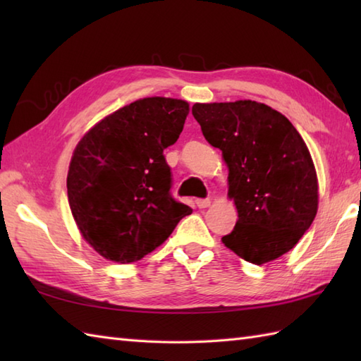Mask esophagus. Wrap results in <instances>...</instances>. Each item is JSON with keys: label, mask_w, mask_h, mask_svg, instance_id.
Listing matches in <instances>:
<instances>
[{"label": "esophagus", "mask_w": 361, "mask_h": 361, "mask_svg": "<svg viewBox=\"0 0 361 361\" xmlns=\"http://www.w3.org/2000/svg\"><path fill=\"white\" fill-rule=\"evenodd\" d=\"M195 204L198 206V208H208V206L211 204V200L209 198H197Z\"/></svg>", "instance_id": "obj_1"}]
</instances>
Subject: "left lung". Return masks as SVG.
I'll return each mask as SVG.
<instances>
[{"label":"left lung","instance_id":"8db88e82","mask_svg":"<svg viewBox=\"0 0 361 361\" xmlns=\"http://www.w3.org/2000/svg\"><path fill=\"white\" fill-rule=\"evenodd\" d=\"M203 136L228 164V195L239 220L221 237L237 256L262 265L295 247L318 209L310 152L293 124L255 101L195 104Z\"/></svg>","mask_w":361,"mask_h":361}]
</instances>
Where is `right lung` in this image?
<instances>
[{
  "mask_svg": "<svg viewBox=\"0 0 361 361\" xmlns=\"http://www.w3.org/2000/svg\"><path fill=\"white\" fill-rule=\"evenodd\" d=\"M188 113L180 99H140L102 119L75 147L68 202L83 239L105 259L136 262L192 212L172 197L164 158Z\"/></svg>",
  "mask_w": 361,
  "mask_h": 361,
  "instance_id": "add662e5",
  "label": "right lung"
}]
</instances>
